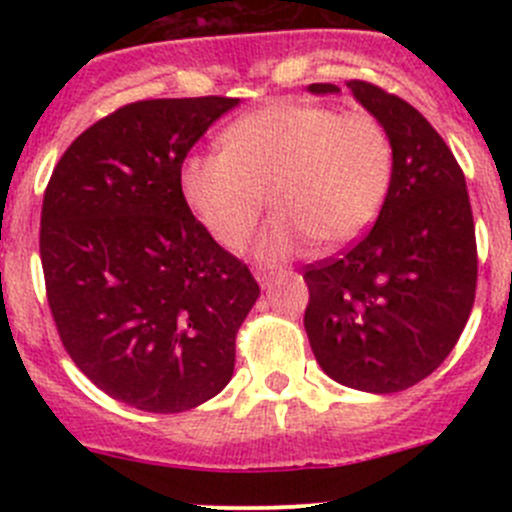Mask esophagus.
I'll return each instance as SVG.
<instances>
[{"label":"esophagus","instance_id":"1","mask_svg":"<svg viewBox=\"0 0 512 512\" xmlns=\"http://www.w3.org/2000/svg\"><path fill=\"white\" fill-rule=\"evenodd\" d=\"M272 272H267V270H257L255 272V280L260 282V287H270V282H272Z\"/></svg>","mask_w":512,"mask_h":512}]
</instances>
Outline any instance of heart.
<instances>
[{
    "mask_svg": "<svg viewBox=\"0 0 512 512\" xmlns=\"http://www.w3.org/2000/svg\"><path fill=\"white\" fill-rule=\"evenodd\" d=\"M391 170V138L371 113L275 101L237 118L223 133V151L185 158L180 190L227 250L245 245L267 194L277 215L257 240V257L285 260L312 240L342 247L364 235L389 193Z\"/></svg>",
    "mask_w": 512,
    "mask_h": 512,
    "instance_id": "heart-1",
    "label": "heart"
}]
</instances>
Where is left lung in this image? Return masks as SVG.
Wrapping results in <instances>:
<instances>
[{
    "label": "left lung",
    "instance_id": "obj_1",
    "mask_svg": "<svg viewBox=\"0 0 512 512\" xmlns=\"http://www.w3.org/2000/svg\"><path fill=\"white\" fill-rule=\"evenodd\" d=\"M352 96L384 123L394 170L374 227L334 260L307 267L304 329L329 379L396 394L451 354L476 299V225L466 178L436 128L366 81ZM309 94H339L334 84Z\"/></svg>",
    "mask_w": 512,
    "mask_h": 512
}]
</instances>
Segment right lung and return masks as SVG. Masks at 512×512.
Wrapping results in <instances>:
<instances>
[{
  "instance_id": "obj_1",
  "label": "right lung",
  "mask_w": 512,
  "mask_h": 512,
  "mask_svg": "<svg viewBox=\"0 0 512 512\" xmlns=\"http://www.w3.org/2000/svg\"><path fill=\"white\" fill-rule=\"evenodd\" d=\"M240 98H153L86 128L41 205V267L74 364L111 399L180 414L218 396L260 297L247 265L193 218L190 148Z\"/></svg>"
}]
</instances>
